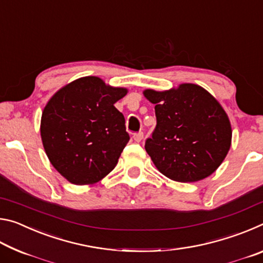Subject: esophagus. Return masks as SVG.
Instances as JSON below:
<instances>
[{
    "mask_svg": "<svg viewBox=\"0 0 263 263\" xmlns=\"http://www.w3.org/2000/svg\"><path fill=\"white\" fill-rule=\"evenodd\" d=\"M142 138H144V133L142 132H138L133 135V139H135V141L137 142H140L142 140Z\"/></svg>",
    "mask_w": 263,
    "mask_h": 263,
    "instance_id": "1",
    "label": "esophagus"
}]
</instances>
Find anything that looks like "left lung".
<instances>
[{
  "mask_svg": "<svg viewBox=\"0 0 263 263\" xmlns=\"http://www.w3.org/2000/svg\"><path fill=\"white\" fill-rule=\"evenodd\" d=\"M144 96L155 104L157 126L145 149L158 171L177 182L201 181L216 172L232 140L219 102L194 83L164 91L146 89Z\"/></svg>",
  "mask_w": 263,
  "mask_h": 263,
  "instance_id": "1",
  "label": "left lung"
}]
</instances>
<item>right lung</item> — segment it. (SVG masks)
<instances>
[{
	"label": "right lung",
	"instance_id": "add662e5",
	"mask_svg": "<svg viewBox=\"0 0 263 263\" xmlns=\"http://www.w3.org/2000/svg\"><path fill=\"white\" fill-rule=\"evenodd\" d=\"M127 94L97 77L58 90L44 108L41 136L52 166L70 183L94 184L116 167L130 140L115 103Z\"/></svg>",
	"mask_w": 263,
	"mask_h": 263
}]
</instances>
